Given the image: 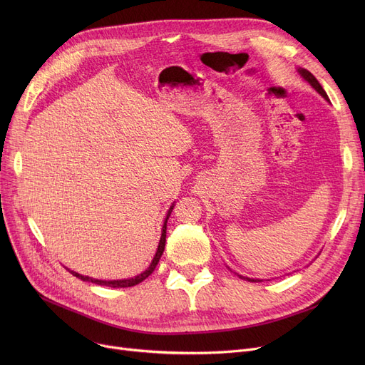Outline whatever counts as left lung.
Wrapping results in <instances>:
<instances>
[{
  "label": "left lung",
  "mask_w": 365,
  "mask_h": 365,
  "mask_svg": "<svg viewBox=\"0 0 365 365\" xmlns=\"http://www.w3.org/2000/svg\"><path fill=\"white\" fill-rule=\"evenodd\" d=\"M297 72L300 73V76H302V78H303V80H304L306 83H309V84L312 86V88H315V91H317V93H319V94L322 96V98H324L325 101H327V102H329V96H327V93H325V91H324V88L321 87V84L318 83V80L315 78V76H314V75H312V73H311V72H309L308 69H303V68H299V69H297ZM238 277H240V278H242V279H247V281H252V282H253V281H255V282H256V281H262V279H255V278H247V277H241V275H238Z\"/></svg>",
  "instance_id": "8db88e82"
}]
</instances>
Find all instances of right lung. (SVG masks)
<instances>
[{
	"mask_svg": "<svg viewBox=\"0 0 365 365\" xmlns=\"http://www.w3.org/2000/svg\"><path fill=\"white\" fill-rule=\"evenodd\" d=\"M173 208H175V202H173V204L170 205L168 212H167V216H165V220H164V225H163V231H161V238H160L158 248H157V253H155V256H153V259H152L150 264L148 266V269H146V271H143L142 274L136 275L134 278H127V279H110V281H106V279H96V278H90V277L81 275V274H78V272H73V271H71V269H68V271H69L73 277L80 278V279H83V281H88V282H93V284H99V285L112 287V289H124V287H133V285H136V284L142 282L143 279H146V278L153 272V269H155V267H157V264H158V262H160V259H161V256H163V253H164V247H165V234H167V220H168V217H170V215H171V212H173Z\"/></svg>",
	"mask_w": 365,
	"mask_h": 365,
	"instance_id": "obj_1",
	"label": "right lung"
}]
</instances>
